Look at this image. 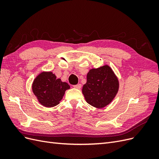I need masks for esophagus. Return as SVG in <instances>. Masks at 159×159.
I'll return each mask as SVG.
<instances>
[{
	"instance_id": "esophagus-1",
	"label": "esophagus",
	"mask_w": 159,
	"mask_h": 159,
	"mask_svg": "<svg viewBox=\"0 0 159 159\" xmlns=\"http://www.w3.org/2000/svg\"><path fill=\"white\" fill-rule=\"evenodd\" d=\"M74 87L76 89H81V84H77L74 85Z\"/></svg>"
}]
</instances>
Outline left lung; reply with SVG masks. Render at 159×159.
<instances>
[{"label": "left lung", "mask_w": 159, "mask_h": 159, "mask_svg": "<svg viewBox=\"0 0 159 159\" xmlns=\"http://www.w3.org/2000/svg\"><path fill=\"white\" fill-rule=\"evenodd\" d=\"M119 81L109 65L91 69L87 74V82L82 93L88 103L102 109L109 105L118 93Z\"/></svg>", "instance_id": "8db88e82"}]
</instances>
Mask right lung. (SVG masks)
I'll return each mask as SVG.
<instances>
[{
  "label": "right lung",
  "instance_id": "add662e5",
  "mask_svg": "<svg viewBox=\"0 0 159 159\" xmlns=\"http://www.w3.org/2000/svg\"><path fill=\"white\" fill-rule=\"evenodd\" d=\"M70 86L56 78L52 71H41L32 84V89L38 102L45 107H53L60 103L65 91Z\"/></svg>",
  "mask_w": 159,
  "mask_h": 159
}]
</instances>
